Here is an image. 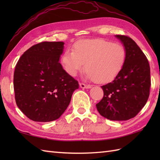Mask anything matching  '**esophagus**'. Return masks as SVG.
Instances as JSON below:
<instances>
[{"mask_svg":"<svg viewBox=\"0 0 160 160\" xmlns=\"http://www.w3.org/2000/svg\"><path fill=\"white\" fill-rule=\"evenodd\" d=\"M80 87L82 89H91V85H89V84H85L84 83H80Z\"/></svg>","mask_w":160,"mask_h":160,"instance_id":"obj_1","label":"esophagus"}]
</instances>
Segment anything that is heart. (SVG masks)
I'll list each match as a JSON object with an SVG mask.
<instances>
[{
	"instance_id": "obj_1",
	"label": "heart",
	"mask_w": 160,
	"mask_h": 160,
	"mask_svg": "<svg viewBox=\"0 0 160 160\" xmlns=\"http://www.w3.org/2000/svg\"><path fill=\"white\" fill-rule=\"evenodd\" d=\"M126 59L127 52L120 44L104 39H85L75 43L72 51L66 50L61 62L71 76H76L84 64L87 78L107 83L120 74Z\"/></svg>"
}]
</instances>
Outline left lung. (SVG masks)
Returning a JSON list of instances; mask_svg holds the SVG:
<instances>
[{"instance_id": "left-lung-1", "label": "left lung", "mask_w": 160, "mask_h": 160, "mask_svg": "<svg viewBox=\"0 0 160 160\" xmlns=\"http://www.w3.org/2000/svg\"><path fill=\"white\" fill-rule=\"evenodd\" d=\"M115 37L123 44L127 59L120 74L101 87L104 96L96 107L108 120L123 121L134 118L147 103L150 93V66L133 40L126 36Z\"/></svg>"}]
</instances>
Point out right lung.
<instances>
[{"label": "right lung", "mask_w": 160, "mask_h": 160, "mask_svg": "<svg viewBox=\"0 0 160 160\" xmlns=\"http://www.w3.org/2000/svg\"><path fill=\"white\" fill-rule=\"evenodd\" d=\"M63 42H42L20 58L13 74L17 106L30 120L47 122L58 119L69 106L77 80L64 70L60 57Z\"/></svg>", "instance_id": "add662e5"}]
</instances>
